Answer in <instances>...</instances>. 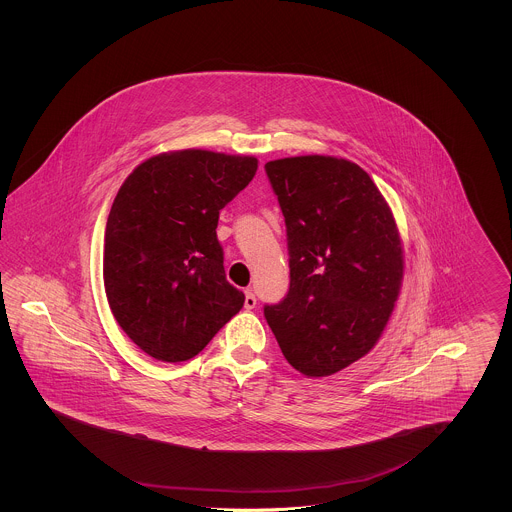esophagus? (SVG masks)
<instances>
[{
    "label": "esophagus",
    "mask_w": 512,
    "mask_h": 512,
    "mask_svg": "<svg viewBox=\"0 0 512 512\" xmlns=\"http://www.w3.org/2000/svg\"><path fill=\"white\" fill-rule=\"evenodd\" d=\"M257 305V297L251 290H245V309H255Z\"/></svg>",
    "instance_id": "1"
}]
</instances>
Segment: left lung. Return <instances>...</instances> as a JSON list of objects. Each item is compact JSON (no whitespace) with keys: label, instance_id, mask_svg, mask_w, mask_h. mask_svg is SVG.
<instances>
[{"label":"left lung","instance_id":"obj_1","mask_svg":"<svg viewBox=\"0 0 512 512\" xmlns=\"http://www.w3.org/2000/svg\"><path fill=\"white\" fill-rule=\"evenodd\" d=\"M286 220L290 290L265 318L288 363L332 376L380 340L403 280L390 205L357 163L330 155L268 161Z\"/></svg>","mask_w":512,"mask_h":512}]
</instances>
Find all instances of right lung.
Segmentation results:
<instances>
[{"label": "right lung", "instance_id": "1", "mask_svg": "<svg viewBox=\"0 0 512 512\" xmlns=\"http://www.w3.org/2000/svg\"><path fill=\"white\" fill-rule=\"evenodd\" d=\"M257 165L180 149L149 157L122 182L105 226L103 284L113 317L149 357L192 359L244 307L224 274L217 224Z\"/></svg>", "mask_w": 512, "mask_h": 512}]
</instances>
